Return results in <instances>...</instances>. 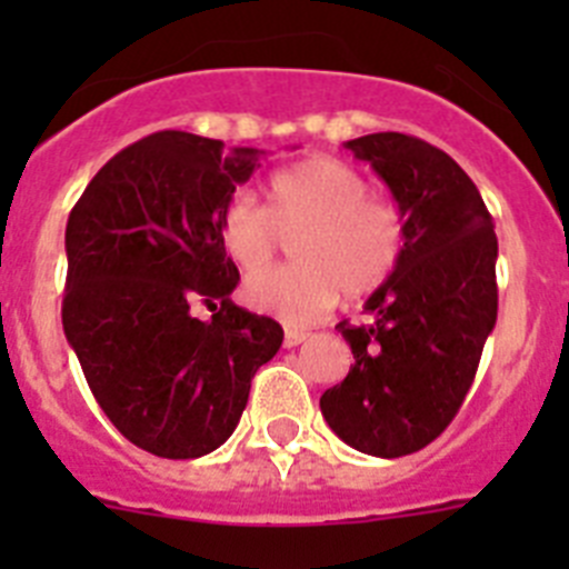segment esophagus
Returning a JSON list of instances; mask_svg holds the SVG:
<instances>
[{
    "instance_id": "esophagus-1",
    "label": "esophagus",
    "mask_w": 569,
    "mask_h": 569,
    "mask_svg": "<svg viewBox=\"0 0 569 569\" xmlns=\"http://www.w3.org/2000/svg\"><path fill=\"white\" fill-rule=\"evenodd\" d=\"M308 330H296V328H288L284 330V347H299L301 341L308 339Z\"/></svg>"
}]
</instances>
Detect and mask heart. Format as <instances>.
Instances as JSON below:
<instances>
[{
	"label": "heart",
	"mask_w": 569,
	"mask_h": 569,
	"mask_svg": "<svg viewBox=\"0 0 569 569\" xmlns=\"http://www.w3.org/2000/svg\"><path fill=\"white\" fill-rule=\"evenodd\" d=\"M216 233L244 273L268 268L290 239L296 264L256 273L244 284V299L284 325L321 319L341 293H376L407 248L399 204L370 193L359 170L330 156L279 170L264 208L248 190H236L219 210Z\"/></svg>",
	"instance_id": "b5f03b06"
}]
</instances>
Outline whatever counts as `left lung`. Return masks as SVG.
Here are the masks:
<instances>
[{
	"label": "left lung",
	"instance_id": "8db88e82",
	"mask_svg": "<svg viewBox=\"0 0 569 569\" xmlns=\"http://www.w3.org/2000/svg\"><path fill=\"white\" fill-rule=\"evenodd\" d=\"M345 148L387 182L407 248L367 299L373 325H336L356 361L319 407L345 445L399 459L445 433L476 379L499 313V239L479 188L445 150L393 130Z\"/></svg>",
	"mask_w": 569,
	"mask_h": 569
}]
</instances>
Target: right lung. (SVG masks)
<instances>
[{"instance_id": "obj_1", "label": "right lung", "mask_w": 569, "mask_h": 569, "mask_svg": "<svg viewBox=\"0 0 569 569\" xmlns=\"http://www.w3.org/2000/svg\"><path fill=\"white\" fill-rule=\"evenodd\" d=\"M256 162L253 148L162 130L119 150L68 216L64 336L110 425L162 459L224 445L284 339L230 301L239 270L216 233Z\"/></svg>"}]
</instances>
